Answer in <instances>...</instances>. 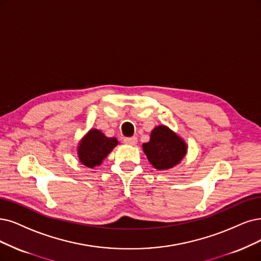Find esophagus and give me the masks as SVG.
I'll use <instances>...</instances> for the list:
<instances>
[{
    "instance_id": "1",
    "label": "esophagus",
    "mask_w": 261,
    "mask_h": 261,
    "mask_svg": "<svg viewBox=\"0 0 261 261\" xmlns=\"http://www.w3.org/2000/svg\"><path fill=\"white\" fill-rule=\"evenodd\" d=\"M123 143L128 144V145H137L138 139H137L136 137H132V138H125V139H123Z\"/></svg>"
}]
</instances>
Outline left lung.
<instances>
[{"instance_id": "8db88e82", "label": "left lung", "mask_w": 261, "mask_h": 261, "mask_svg": "<svg viewBox=\"0 0 261 261\" xmlns=\"http://www.w3.org/2000/svg\"><path fill=\"white\" fill-rule=\"evenodd\" d=\"M143 151L157 170H168L181 161L187 144L167 125H158L150 133V140L143 144Z\"/></svg>"}]
</instances>
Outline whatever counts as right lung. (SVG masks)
<instances>
[{
  "label": "right lung",
  "mask_w": 261,
  "mask_h": 261,
  "mask_svg": "<svg viewBox=\"0 0 261 261\" xmlns=\"http://www.w3.org/2000/svg\"><path fill=\"white\" fill-rule=\"evenodd\" d=\"M117 144L116 138H108L100 130L91 129L80 142L77 155L84 166L92 169L100 166Z\"/></svg>",
  "instance_id": "1"
}]
</instances>
